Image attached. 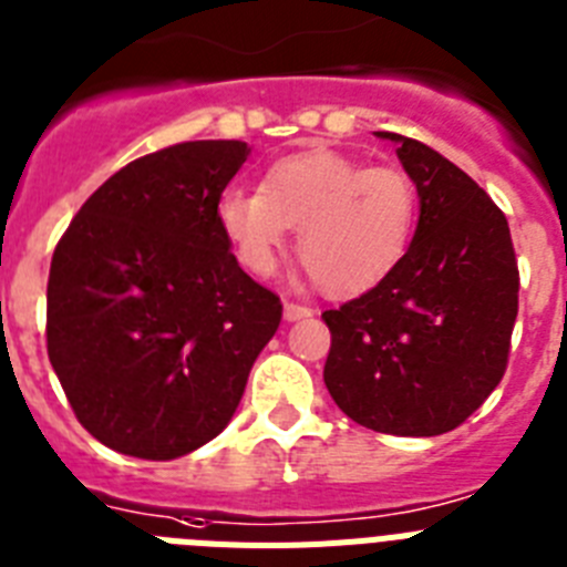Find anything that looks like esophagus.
<instances>
[{"label":"esophagus","mask_w":567,"mask_h":567,"mask_svg":"<svg viewBox=\"0 0 567 567\" xmlns=\"http://www.w3.org/2000/svg\"><path fill=\"white\" fill-rule=\"evenodd\" d=\"M317 313V308L311 305H302V302H285V319L288 322H297V319H308Z\"/></svg>","instance_id":"obj_1"}]
</instances>
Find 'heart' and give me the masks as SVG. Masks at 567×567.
<instances>
[{
	"mask_svg": "<svg viewBox=\"0 0 567 567\" xmlns=\"http://www.w3.org/2000/svg\"><path fill=\"white\" fill-rule=\"evenodd\" d=\"M416 210V185L402 167L311 151L274 162L262 190H223L216 223L256 277L274 274L288 230L299 228V259L313 277L333 293H362L402 262Z\"/></svg>",
	"mask_w": 567,
	"mask_h": 567,
	"instance_id": "b5f03b06",
	"label": "heart"
}]
</instances>
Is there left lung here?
I'll use <instances>...</instances> for the list:
<instances>
[{"label":"left lung","instance_id":"8db88e82","mask_svg":"<svg viewBox=\"0 0 567 567\" xmlns=\"http://www.w3.org/2000/svg\"><path fill=\"white\" fill-rule=\"evenodd\" d=\"M420 223L402 262L362 297L324 311V385L359 425L440 436L471 416L508 368L519 268L508 219L465 171L400 134Z\"/></svg>","mask_w":567,"mask_h":567}]
</instances>
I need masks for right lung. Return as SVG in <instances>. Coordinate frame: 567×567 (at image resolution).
Segmentation results:
<instances>
[{"label":"right lung","mask_w":567,"mask_h":567,"mask_svg":"<svg viewBox=\"0 0 567 567\" xmlns=\"http://www.w3.org/2000/svg\"><path fill=\"white\" fill-rule=\"evenodd\" d=\"M239 140L162 147L79 208L48 277V357L102 445L176 460L223 433L282 302L245 274L216 199L248 159Z\"/></svg>","instance_id":"obj_1"}]
</instances>
